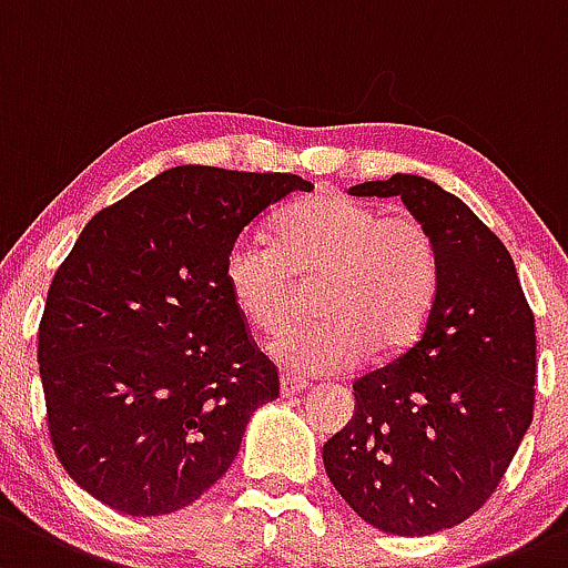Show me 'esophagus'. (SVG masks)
Wrapping results in <instances>:
<instances>
[{"instance_id": "34e87169", "label": "esophagus", "mask_w": 568, "mask_h": 568, "mask_svg": "<svg viewBox=\"0 0 568 568\" xmlns=\"http://www.w3.org/2000/svg\"><path fill=\"white\" fill-rule=\"evenodd\" d=\"M307 389H310L307 381L291 378V375H283V378H280V394H283V397H296V394H302Z\"/></svg>"}]
</instances>
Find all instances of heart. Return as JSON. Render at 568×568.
Returning a JSON list of instances; mask_svg holds the SVG:
<instances>
[{
  "label": "heart",
  "mask_w": 568,
  "mask_h": 568,
  "mask_svg": "<svg viewBox=\"0 0 568 568\" xmlns=\"http://www.w3.org/2000/svg\"><path fill=\"white\" fill-rule=\"evenodd\" d=\"M277 242L242 234L225 253L223 277L250 326L283 329L315 283L321 321L285 329L268 356L291 378L343 373L373 351L392 356L425 329L438 294V250L410 214H384L345 193H315L285 209Z\"/></svg>",
  "instance_id": "1"
}]
</instances>
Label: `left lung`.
I'll use <instances>...</instances> for the list:
<instances>
[{
	"mask_svg": "<svg viewBox=\"0 0 568 568\" xmlns=\"http://www.w3.org/2000/svg\"><path fill=\"white\" fill-rule=\"evenodd\" d=\"M351 193L403 201L440 274L419 339L354 384V419L324 444V468L364 523L429 536L481 509L528 433L534 313L509 250L457 195L414 174Z\"/></svg>",
	"mask_w": 568,
	"mask_h": 568,
	"instance_id": "obj_1",
	"label": "left lung"
}]
</instances>
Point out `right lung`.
I'll list each match as a JSON object with an SVG mask.
<instances>
[{"label":"right lung","instance_id":"obj_1","mask_svg":"<svg viewBox=\"0 0 568 568\" xmlns=\"http://www.w3.org/2000/svg\"><path fill=\"white\" fill-rule=\"evenodd\" d=\"M313 182L179 165L94 214L53 274L38 334L64 470L122 515L199 500L280 394L223 277L266 206Z\"/></svg>","mask_w":568,"mask_h":568}]
</instances>
